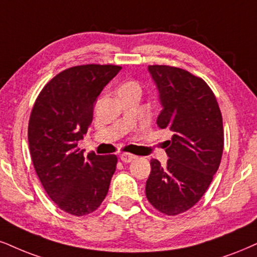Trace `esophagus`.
<instances>
[{"instance_id":"34e87169","label":"esophagus","mask_w":257,"mask_h":257,"mask_svg":"<svg viewBox=\"0 0 257 257\" xmlns=\"http://www.w3.org/2000/svg\"><path fill=\"white\" fill-rule=\"evenodd\" d=\"M120 160H121L123 163H130V162H132V161L136 160V156L132 154L125 153V154L120 155Z\"/></svg>"}]
</instances>
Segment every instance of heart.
<instances>
[{
    "mask_svg": "<svg viewBox=\"0 0 257 257\" xmlns=\"http://www.w3.org/2000/svg\"><path fill=\"white\" fill-rule=\"evenodd\" d=\"M120 90H138L141 91V85H139L138 82H136L134 80H130V81H126L123 82L121 84V87H120Z\"/></svg>",
    "mask_w": 257,
    "mask_h": 257,
    "instance_id": "obj_1",
    "label": "heart"
}]
</instances>
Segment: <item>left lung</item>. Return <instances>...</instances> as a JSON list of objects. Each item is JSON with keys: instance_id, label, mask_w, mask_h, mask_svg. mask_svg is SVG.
I'll return each mask as SVG.
<instances>
[{"instance_id": "left-lung-1", "label": "left lung", "mask_w": 257, "mask_h": 257, "mask_svg": "<svg viewBox=\"0 0 257 257\" xmlns=\"http://www.w3.org/2000/svg\"><path fill=\"white\" fill-rule=\"evenodd\" d=\"M162 110L157 126L172 131L166 166L151 160L149 202L167 216L193 207L211 185L224 148L223 118L213 91L200 77L169 65H149Z\"/></svg>"}]
</instances>
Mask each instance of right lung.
<instances>
[{
  "mask_svg": "<svg viewBox=\"0 0 257 257\" xmlns=\"http://www.w3.org/2000/svg\"><path fill=\"white\" fill-rule=\"evenodd\" d=\"M119 65L85 64L59 72L38 95L28 144L41 185L61 210L72 216L94 212L108 193L115 155L83 156L77 147L93 121L94 103Z\"/></svg>",
  "mask_w": 257,
  "mask_h": 257,
  "instance_id": "1",
  "label": "right lung"
}]
</instances>
